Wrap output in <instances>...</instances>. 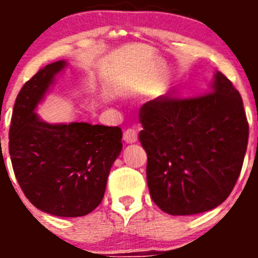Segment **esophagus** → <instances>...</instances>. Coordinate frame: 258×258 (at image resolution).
<instances>
[{
	"label": "esophagus",
	"instance_id": "obj_1",
	"mask_svg": "<svg viewBox=\"0 0 258 258\" xmlns=\"http://www.w3.org/2000/svg\"><path fill=\"white\" fill-rule=\"evenodd\" d=\"M137 137H138V134H137V132L134 129H127V131L124 132L122 138H124V141L126 143H136Z\"/></svg>",
	"mask_w": 258,
	"mask_h": 258
}]
</instances>
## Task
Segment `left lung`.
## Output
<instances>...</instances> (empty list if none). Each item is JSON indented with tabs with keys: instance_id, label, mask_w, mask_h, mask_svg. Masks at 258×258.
I'll return each mask as SVG.
<instances>
[{
	"instance_id": "obj_1",
	"label": "left lung",
	"mask_w": 258,
	"mask_h": 258,
	"mask_svg": "<svg viewBox=\"0 0 258 258\" xmlns=\"http://www.w3.org/2000/svg\"><path fill=\"white\" fill-rule=\"evenodd\" d=\"M140 121L150 195L161 211L191 216L227 199L243 166L249 127L243 99L225 75L217 71L209 93L200 97L147 102Z\"/></svg>"
}]
</instances>
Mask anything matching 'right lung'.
I'll return each mask as SVG.
<instances>
[{
  "instance_id": "obj_1",
  "label": "right lung",
  "mask_w": 258,
  "mask_h": 258,
  "mask_svg": "<svg viewBox=\"0 0 258 258\" xmlns=\"http://www.w3.org/2000/svg\"><path fill=\"white\" fill-rule=\"evenodd\" d=\"M66 67V60L54 61L24 84L14 104L9 152L20 188L36 208L81 217L103 199L122 133L118 126L41 120L36 108Z\"/></svg>"
}]
</instances>
